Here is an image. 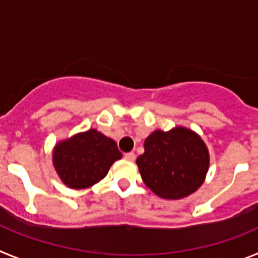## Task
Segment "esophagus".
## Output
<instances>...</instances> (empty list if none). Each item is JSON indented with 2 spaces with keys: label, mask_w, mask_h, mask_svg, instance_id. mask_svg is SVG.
<instances>
[{
  "label": "esophagus",
  "mask_w": 258,
  "mask_h": 258,
  "mask_svg": "<svg viewBox=\"0 0 258 258\" xmlns=\"http://www.w3.org/2000/svg\"><path fill=\"white\" fill-rule=\"evenodd\" d=\"M124 156H125V159H127V160H131V161L136 160V154H134V152H126Z\"/></svg>",
  "instance_id": "34e87169"
}]
</instances>
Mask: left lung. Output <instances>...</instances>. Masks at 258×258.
I'll return each mask as SVG.
<instances>
[{
    "instance_id": "1",
    "label": "left lung",
    "mask_w": 258,
    "mask_h": 258,
    "mask_svg": "<svg viewBox=\"0 0 258 258\" xmlns=\"http://www.w3.org/2000/svg\"><path fill=\"white\" fill-rule=\"evenodd\" d=\"M137 165L152 192L164 199H182L195 192L206 179L209 152L195 132L175 126L150 134Z\"/></svg>"
}]
</instances>
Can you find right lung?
Wrapping results in <instances>:
<instances>
[{"label": "right lung", "mask_w": 258, "mask_h": 258, "mask_svg": "<svg viewBox=\"0 0 258 258\" xmlns=\"http://www.w3.org/2000/svg\"><path fill=\"white\" fill-rule=\"evenodd\" d=\"M121 157L115 141L90 129L56 143L52 164L66 186L80 190L103 179L109 166Z\"/></svg>", "instance_id": "add662e5"}]
</instances>
